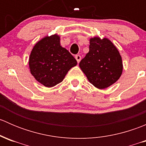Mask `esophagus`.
Masks as SVG:
<instances>
[{
	"label": "esophagus",
	"mask_w": 146,
	"mask_h": 146,
	"mask_svg": "<svg viewBox=\"0 0 146 146\" xmlns=\"http://www.w3.org/2000/svg\"><path fill=\"white\" fill-rule=\"evenodd\" d=\"M75 58H76V61H77V62L79 64V62H80V60H81V56H80V55H76Z\"/></svg>",
	"instance_id": "esophagus-1"
}]
</instances>
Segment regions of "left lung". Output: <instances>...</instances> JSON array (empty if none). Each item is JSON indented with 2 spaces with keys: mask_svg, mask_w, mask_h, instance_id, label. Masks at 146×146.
Listing matches in <instances>:
<instances>
[{
  "mask_svg": "<svg viewBox=\"0 0 146 146\" xmlns=\"http://www.w3.org/2000/svg\"><path fill=\"white\" fill-rule=\"evenodd\" d=\"M89 52L79 66L91 84L104 89L119 80L123 70L121 56L117 47L107 38H91Z\"/></svg>",
  "mask_w": 146,
  "mask_h": 146,
  "instance_id": "obj_1",
  "label": "left lung"
}]
</instances>
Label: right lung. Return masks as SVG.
<instances>
[{
    "mask_svg": "<svg viewBox=\"0 0 146 146\" xmlns=\"http://www.w3.org/2000/svg\"><path fill=\"white\" fill-rule=\"evenodd\" d=\"M76 65L74 57L60 44V36L56 34L39 40L29 58L31 74L47 88L62 82L68 70Z\"/></svg>",
    "mask_w": 146,
    "mask_h": 146,
    "instance_id": "obj_1",
    "label": "right lung"
}]
</instances>
